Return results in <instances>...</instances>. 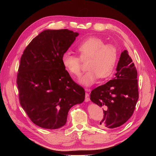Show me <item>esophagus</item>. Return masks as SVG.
<instances>
[{
  "label": "esophagus",
  "mask_w": 156,
  "mask_h": 156,
  "mask_svg": "<svg viewBox=\"0 0 156 156\" xmlns=\"http://www.w3.org/2000/svg\"><path fill=\"white\" fill-rule=\"evenodd\" d=\"M85 90H86V92H90V90L88 89V88H86ZM85 101L86 102L90 101V95H89L88 93H86L85 94Z\"/></svg>",
  "instance_id": "1"
}]
</instances>
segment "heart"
<instances>
[{
  "label": "heart",
  "mask_w": 156,
  "mask_h": 156,
  "mask_svg": "<svg viewBox=\"0 0 156 156\" xmlns=\"http://www.w3.org/2000/svg\"><path fill=\"white\" fill-rule=\"evenodd\" d=\"M77 51L81 59H90L88 71L81 77L79 83L83 86H92L97 79L110 76L115 68L118 52L116 47L111 44H105L104 40L90 37L79 44ZM64 68L70 75L79 77L81 75V59L69 52H65L61 58Z\"/></svg>",
  "instance_id": "b5f03b06"
}]
</instances>
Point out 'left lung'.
<instances>
[{"label":"left lung","mask_w":156,"mask_h":156,"mask_svg":"<svg viewBox=\"0 0 156 156\" xmlns=\"http://www.w3.org/2000/svg\"><path fill=\"white\" fill-rule=\"evenodd\" d=\"M115 77L91 92L90 100L103 108L99 127L118 128L130 118L138 99L137 71L126 50L121 54Z\"/></svg>","instance_id":"1"}]
</instances>
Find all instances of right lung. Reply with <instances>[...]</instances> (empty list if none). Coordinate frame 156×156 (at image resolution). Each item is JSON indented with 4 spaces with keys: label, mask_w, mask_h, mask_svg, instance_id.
<instances>
[{
    "label": "right lung",
    "mask_w": 156,
    "mask_h": 156,
    "mask_svg": "<svg viewBox=\"0 0 156 156\" xmlns=\"http://www.w3.org/2000/svg\"><path fill=\"white\" fill-rule=\"evenodd\" d=\"M78 35L68 29L45 30L31 40L21 57L17 76L20 104L41 128L63 126L69 109L85 100L84 89L71 79L61 61Z\"/></svg>",
    "instance_id": "add662e5"
}]
</instances>
